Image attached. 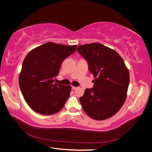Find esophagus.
Masks as SVG:
<instances>
[{
    "label": "esophagus",
    "mask_w": 152,
    "mask_h": 152,
    "mask_svg": "<svg viewBox=\"0 0 152 152\" xmlns=\"http://www.w3.org/2000/svg\"><path fill=\"white\" fill-rule=\"evenodd\" d=\"M77 88V87H74V86H72V90H75Z\"/></svg>",
    "instance_id": "34e87169"
}]
</instances>
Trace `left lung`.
<instances>
[{
	"mask_svg": "<svg viewBox=\"0 0 152 152\" xmlns=\"http://www.w3.org/2000/svg\"><path fill=\"white\" fill-rule=\"evenodd\" d=\"M77 50L95 79L93 88L86 89L79 99L82 108L95 120L112 117L127 98L129 72L125 63L115 50L99 43L80 45Z\"/></svg>",
	"mask_w": 152,
	"mask_h": 152,
	"instance_id": "1",
	"label": "left lung"
}]
</instances>
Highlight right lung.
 Here are the masks:
<instances>
[{
    "label": "right lung",
    "instance_id": "add662e5",
    "mask_svg": "<svg viewBox=\"0 0 152 152\" xmlns=\"http://www.w3.org/2000/svg\"><path fill=\"white\" fill-rule=\"evenodd\" d=\"M77 45L47 42L26 55L19 75L25 102L35 112L49 115L63 108L70 97L71 86L54 83L62 62L74 53Z\"/></svg>",
    "mask_w": 152,
    "mask_h": 152
}]
</instances>
